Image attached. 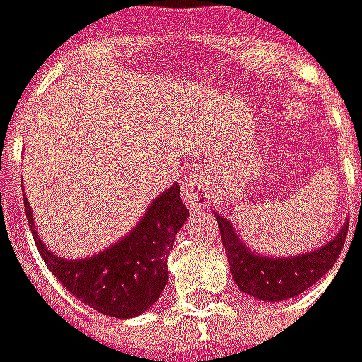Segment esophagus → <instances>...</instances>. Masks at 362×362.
<instances>
[{"label": "esophagus", "instance_id": "34e87169", "mask_svg": "<svg viewBox=\"0 0 362 362\" xmlns=\"http://www.w3.org/2000/svg\"><path fill=\"white\" fill-rule=\"evenodd\" d=\"M211 183L203 171L191 173L183 183V201L189 207H207L211 203Z\"/></svg>", "mask_w": 362, "mask_h": 362}]
</instances>
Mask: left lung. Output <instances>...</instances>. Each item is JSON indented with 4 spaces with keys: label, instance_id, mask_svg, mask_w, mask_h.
I'll return each mask as SVG.
<instances>
[{
    "label": "left lung",
    "instance_id": "1",
    "mask_svg": "<svg viewBox=\"0 0 362 362\" xmlns=\"http://www.w3.org/2000/svg\"><path fill=\"white\" fill-rule=\"evenodd\" d=\"M213 215L219 223L221 241L235 283L245 295L267 303L297 297L313 287L339 259L349 227L346 221L333 239H329L319 249L287 257H271L257 253L253 247L245 243L231 221L225 219L217 211H213Z\"/></svg>",
    "mask_w": 362,
    "mask_h": 362
}]
</instances>
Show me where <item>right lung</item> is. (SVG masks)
Wrapping results in <instances>:
<instances>
[{
	"instance_id": "obj_1",
	"label": "right lung",
	"mask_w": 362,
	"mask_h": 362,
	"mask_svg": "<svg viewBox=\"0 0 362 362\" xmlns=\"http://www.w3.org/2000/svg\"><path fill=\"white\" fill-rule=\"evenodd\" d=\"M23 205L33 241L53 277L87 307L115 319L143 315L159 299L169 279L167 257L189 217L179 185L173 183L153 199L123 239L91 257L67 259L41 241L28 197H23Z\"/></svg>"
}]
</instances>
